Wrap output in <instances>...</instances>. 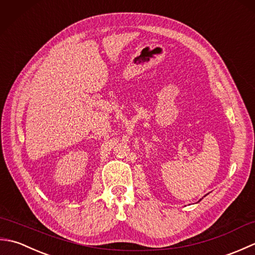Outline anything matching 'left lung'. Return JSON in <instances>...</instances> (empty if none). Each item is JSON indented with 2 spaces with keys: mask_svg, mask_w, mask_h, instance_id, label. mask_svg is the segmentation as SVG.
<instances>
[{
  "mask_svg": "<svg viewBox=\"0 0 255 255\" xmlns=\"http://www.w3.org/2000/svg\"><path fill=\"white\" fill-rule=\"evenodd\" d=\"M199 200H202V199H199Z\"/></svg>",
  "mask_w": 255,
  "mask_h": 255,
  "instance_id": "8db88e82",
  "label": "left lung"
}]
</instances>
